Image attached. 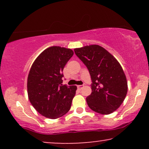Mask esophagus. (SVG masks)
Segmentation results:
<instances>
[{
  "label": "esophagus",
  "mask_w": 149,
  "mask_h": 149,
  "mask_svg": "<svg viewBox=\"0 0 149 149\" xmlns=\"http://www.w3.org/2000/svg\"><path fill=\"white\" fill-rule=\"evenodd\" d=\"M83 86H84V85H77V87H78V89H81L83 87Z\"/></svg>",
  "instance_id": "1"
}]
</instances>
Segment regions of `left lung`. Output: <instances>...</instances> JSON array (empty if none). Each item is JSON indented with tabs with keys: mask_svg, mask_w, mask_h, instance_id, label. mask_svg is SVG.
<instances>
[{
	"mask_svg": "<svg viewBox=\"0 0 149 149\" xmlns=\"http://www.w3.org/2000/svg\"><path fill=\"white\" fill-rule=\"evenodd\" d=\"M88 69L91 79V93L87 97L89 107L102 115L119 108L127 92V82L119 62L104 48L91 45L74 49Z\"/></svg>",
	"mask_w": 149,
	"mask_h": 149,
	"instance_id": "obj_1",
	"label": "left lung"
}]
</instances>
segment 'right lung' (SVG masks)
I'll return each instance as SVG.
<instances>
[{
    "instance_id": "add662e5",
    "label": "right lung",
    "mask_w": 149,
    "mask_h": 149,
    "mask_svg": "<svg viewBox=\"0 0 149 149\" xmlns=\"http://www.w3.org/2000/svg\"><path fill=\"white\" fill-rule=\"evenodd\" d=\"M74 52L70 49L51 47L34 60L28 77V98L40 115L57 119L68 113L77 86L62 85V71Z\"/></svg>"
}]
</instances>
